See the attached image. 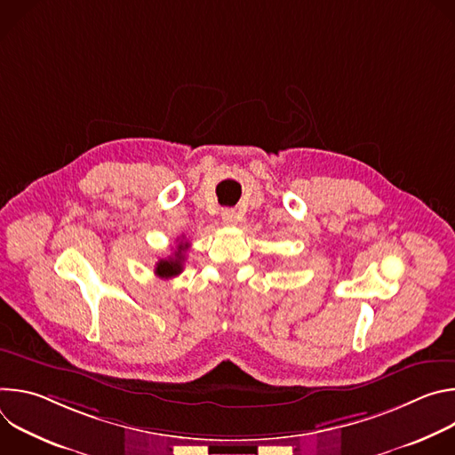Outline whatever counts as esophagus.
<instances>
[{
    "label": "esophagus",
    "instance_id": "1",
    "mask_svg": "<svg viewBox=\"0 0 455 455\" xmlns=\"http://www.w3.org/2000/svg\"><path fill=\"white\" fill-rule=\"evenodd\" d=\"M221 220H223L225 225H235L237 223V214H235L234 209H225L221 212Z\"/></svg>",
    "mask_w": 455,
    "mask_h": 455
}]
</instances>
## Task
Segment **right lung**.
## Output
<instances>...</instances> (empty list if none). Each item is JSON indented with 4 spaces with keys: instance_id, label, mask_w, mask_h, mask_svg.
<instances>
[{
    "instance_id": "add662e5",
    "label": "right lung",
    "mask_w": 455,
    "mask_h": 455,
    "mask_svg": "<svg viewBox=\"0 0 455 455\" xmlns=\"http://www.w3.org/2000/svg\"><path fill=\"white\" fill-rule=\"evenodd\" d=\"M185 250H187V243L180 241V244L176 246V251L172 255H169L167 259H160V261L156 263L155 274L162 279H171V277H176L178 274H181L183 261H185Z\"/></svg>"
}]
</instances>
